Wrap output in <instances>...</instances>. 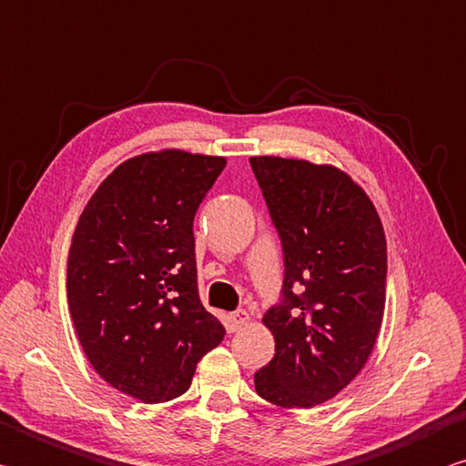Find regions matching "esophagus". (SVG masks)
I'll return each mask as SVG.
<instances>
[{
	"mask_svg": "<svg viewBox=\"0 0 466 466\" xmlns=\"http://www.w3.org/2000/svg\"><path fill=\"white\" fill-rule=\"evenodd\" d=\"M228 319H230V328L236 332V329H240L242 326H247L248 314L244 309H238V311H234V314H230V318H228Z\"/></svg>",
	"mask_w": 466,
	"mask_h": 466,
	"instance_id": "esophagus-1",
	"label": "esophagus"
}]
</instances>
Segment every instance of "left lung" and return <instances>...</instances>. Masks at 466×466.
<instances>
[{"label":"left lung","mask_w":466,"mask_h":466,"mask_svg":"<svg viewBox=\"0 0 466 466\" xmlns=\"http://www.w3.org/2000/svg\"><path fill=\"white\" fill-rule=\"evenodd\" d=\"M250 167L285 257L283 301L262 318L275 357L257 370L255 387L281 408H314L340 393L375 349L385 309L383 224L338 167L281 157H250Z\"/></svg>","instance_id":"1"}]
</instances>
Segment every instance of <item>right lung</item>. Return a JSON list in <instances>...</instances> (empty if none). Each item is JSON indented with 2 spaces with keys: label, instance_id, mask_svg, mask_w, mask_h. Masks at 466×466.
Returning a JSON list of instances; mask_svg holds the SVG:
<instances>
[{
  "label": "right lung",
  "instance_id": "add662e5",
  "mask_svg": "<svg viewBox=\"0 0 466 466\" xmlns=\"http://www.w3.org/2000/svg\"><path fill=\"white\" fill-rule=\"evenodd\" d=\"M224 157L179 148L117 165L87 201L66 260L75 332L96 373L145 403L183 395L224 326L198 293L193 218Z\"/></svg>",
  "mask_w": 466,
  "mask_h": 466
}]
</instances>
